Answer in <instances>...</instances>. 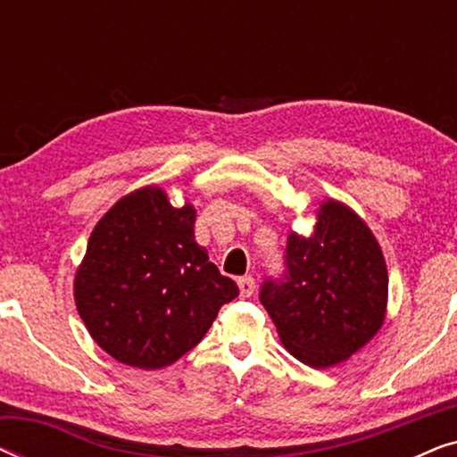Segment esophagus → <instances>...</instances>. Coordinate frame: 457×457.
<instances>
[{
  "label": "esophagus",
  "instance_id": "1",
  "mask_svg": "<svg viewBox=\"0 0 457 457\" xmlns=\"http://www.w3.org/2000/svg\"><path fill=\"white\" fill-rule=\"evenodd\" d=\"M237 285H239V291H241L243 297H249L255 291V278L253 277L237 278Z\"/></svg>",
  "mask_w": 457,
  "mask_h": 457
}]
</instances>
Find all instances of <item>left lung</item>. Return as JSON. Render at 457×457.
<instances>
[{
  "label": "left lung",
  "mask_w": 457,
  "mask_h": 457,
  "mask_svg": "<svg viewBox=\"0 0 457 457\" xmlns=\"http://www.w3.org/2000/svg\"><path fill=\"white\" fill-rule=\"evenodd\" d=\"M389 274L370 227L343 202L318 205L310 235L291 230L287 274L260 302L287 352L312 368L341 364L383 327Z\"/></svg>",
  "instance_id": "1"
}]
</instances>
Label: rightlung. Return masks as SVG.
I'll return each instance as SVG.
<instances>
[{
  "instance_id": "right-lung-1",
  "label": "right lung",
  "mask_w": 457,
  "mask_h": 457,
  "mask_svg": "<svg viewBox=\"0 0 457 457\" xmlns=\"http://www.w3.org/2000/svg\"><path fill=\"white\" fill-rule=\"evenodd\" d=\"M239 295L195 241V208L147 185L93 228L74 272V303L91 339L120 364L160 370L197 345Z\"/></svg>"
}]
</instances>
